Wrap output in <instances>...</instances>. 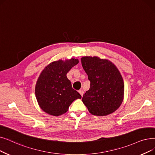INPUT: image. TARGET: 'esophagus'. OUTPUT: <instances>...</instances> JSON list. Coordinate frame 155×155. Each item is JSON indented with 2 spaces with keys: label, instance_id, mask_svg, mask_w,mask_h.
Returning <instances> with one entry per match:
<instances>
[{
  "label": "esophagus",
  "instance_id": "1",
  "mask_svg": "<svg viewBox=\"0 0 155 155\" xmlns=\"http://www.w3.org/2000/svg\"><path fill=\"white\" fill-rule=\"evenodd\" d=\"M78 92L80 93V95H81V96L82 97V96H83V95H84V91H83V90H82V89H80V90H79V91H78Z\"/></svg>",
  "mask_w": 155,
  "mask_h": 155
}]
</instances>
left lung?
Segmentation results:
<instances>
[{"instance_id": "8db88e82", "label": "left lung", "mask_w": 155, "mask_h": 155, "mask_svg": "<svg viewBox=\"0 0 155 155\" xmlns=\"http://www.w3.org/2000/svg\"><path fill=\"white\" fill-rule=\"evenodd\" d=\"M82 65L90 81L82 101L94 115L105 116L116 111L124 99V80L117 67L108 60L85 56Z\"/></svg>"}]
</instances>
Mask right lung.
Segmentation results:
<instances>
[{
  "mask_svg": "<svg viewBox=\"0 0 155 155\" xmlns=\"http://www.w3.org/2000/svg\"><path fill=\"white\" fill-rule=\"evenodd\" d=\"M78 63L72 58L64 62L54 61L45 67L37 80L35 96L40 107L53 116L61 115L68 110L73 101L82 96L72 88L66 74Z\"/></svg>",
  "mask_w": 155,
  "mask_h": 155,
  "instance_id": "right-lung-1",
  "label": "right lung"
}]
</instances>
